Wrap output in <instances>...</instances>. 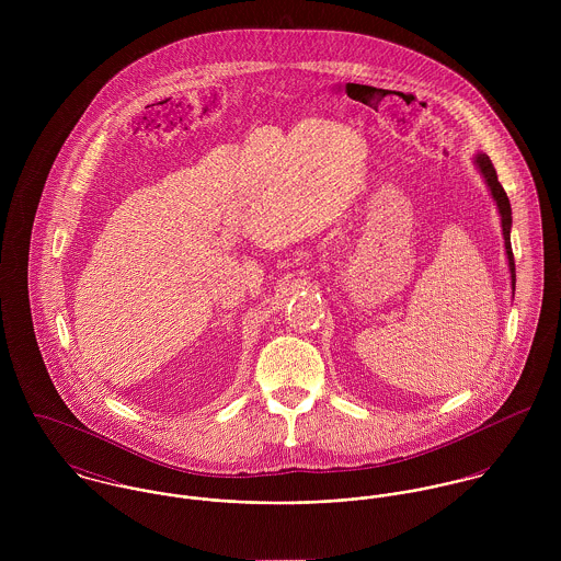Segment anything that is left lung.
<instances>
[{
	"instance_id": "left-lung-1",
	"label": "left lung",
	"mask_w": 561,
	"mask_h": 561,
	"mask_svg": "<svg viewBox=\"0 0 561 561\" xmlns=\"http://www.w3.org/2000/svg\"><path fill=\"white\" fill-rule=\"evenodd\" d=\"M476 165L481 172V176L485 179L488 187H490V194L496 203V209L501 214V227H503V240H505V252H507V265H510V272H512V287L516 285V265H514V254H512V243H510V229H512V207H510V198L503 190V185L499 183L496 179V170L492 165L490 158L485 153H478L476 156Z\"/></svg>"
}]
</instances>
